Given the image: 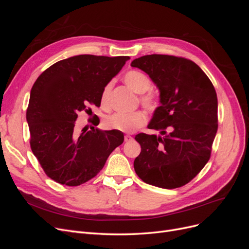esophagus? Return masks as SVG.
Listing matches in <instances>:
<instances>
[{"mask_svg": "<svg viewBox=\"0 0 249 249\" xmlns=\"http://www.w3.org/2000/svg\"><path fill=\"white\" fill-rule=\"evenodd\" d=\"M133 139V137L131 136V135H124V141L127 142V141H131Z\"/></svg>", "mask_w": 249, "mask_h": 249, "instance_id": "34e87169", "label": "esophagus"}]
</instances>
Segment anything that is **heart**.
<instances>
[{"instance_id": "obj_1", "label": "heart", "mask_w": 249, "mask_h": 249, "mask_svg": "<svg viewBox=\"0 0 249 249\" xmlns=\"http://www.w3.org/2000/svg\"><path fill=\"white\" fill-rule=\"evenodd\" d=\"M124 81L136 93H140L139 103L148 112H155L160 106L161 97L159 93L150 90L152 81L144 72L139 71H130L124 73ZM112 82H108L101 91V105L105 109L109 108L110 95L112 91ZM146 124V115L141 110L130 113H114L104 119V125L108 130L132 133Z\"/></svg>"}]
</instances>
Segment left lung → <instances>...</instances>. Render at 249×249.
Returning <instances> with one entry per match:
<instances>
[{
    "label": "left lung",
    "instance_id": "left-lung-1",
    "mask_svg": "<svg viewBox=\"0 0 249 249\" xmlns=\"http://www.w3.org/2000/svg\"><path fill=\"white\" fill-rule=\"evenodd\" d=\"M131 66L148 74L161 97L147 127L162 136L136 135L141 153L134 161L135 171L149 185L182 187L210 160L218 129L215 88L196 63L183 57L146 55L135 59Z\"/></svg>",
    "mask_w": 249,
    "mask_h": 249
}]
</instances>
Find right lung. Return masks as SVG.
Listing matches in <instances>:
<instances>
[{
    "mask_svg": "<svg viewBox=\"0 0 249 249\" xmlns=\"http://www.w3.org/2000/svg\"><path fill=\"white\" fill-rule=\"evenodd\" d=\"M130 57L79 55L60 60L37 78L31 89L27 122L30 146L46 175L65 186H79L99 173L124 142L120 131H101L93 119L79 132L81 111L101 106L103 87Z\"/></svg>",
    "mask_w": 249,
    "mask_h": 249,
    "instance_id": "1",
    "label": "right lung"
}]
</instances>
